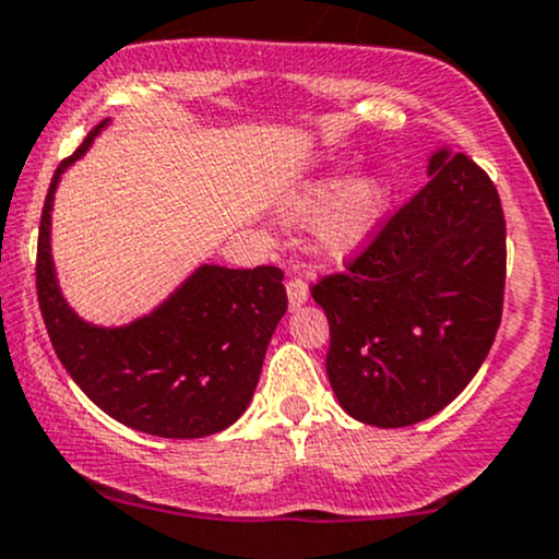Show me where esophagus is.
<instances>
[{"label": "esophagus", "instance_id": "obj_1", "mask_svg": "<svg viewBox=\"0 0 559 559\" xmlns=\"http://www.w3.org/2000/svg\"><path fill=\"white\" fill-rule=\"evenodd\" d=\"M286 294H288V307H292V310H299V307L307 301V297H310V288H307L305 278H288Z\"/></svg>", "mask_w": 559, "mask_h": 559}]
</instances>
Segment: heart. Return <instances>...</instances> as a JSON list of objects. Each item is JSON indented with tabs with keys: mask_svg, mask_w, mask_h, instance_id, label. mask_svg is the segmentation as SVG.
<instances>
[{
	"mask_svg": "<svg viewBox=\"0 0 559 559\" xmlns=\"http://www.w3.org/2000/svg\"><path fill=\"white\" fill-rule=\"evenodd\" d=\"M394 183L386 173L368 170L355 178L329 176L305 186L288 204L297 221H318L316 239L320 252L344 260L378 234L391 207Z\"/></svg>",
	"mask_w": 559,
	"mask_h": 559,
	"instance_id": "1",
	"label": "heart"
}]
</instances>
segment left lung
Wrapping results in <instances>:
<instances>
[{"label":"left lung","mask_w":559,"mask_h":559,"mask_svg":"<svg viewBox=\"0 0 559 559\" xmlns=\"http://www.w3.org/2000/svg\"><path fill=\"white\" fill-rule=\"evenodd\" d=\"M428 181L373 241L323 275L312 299L331 329L325 370L346 413L402 428L444 409L489 355L504 301V213L463 152L439 150Z\"/></svg>","instance_id":"1"}]
</instances>
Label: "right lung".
I'll use <instances>...</instances> for the list:
<instances>
[{"instance_id": "add662e5", "label": "right lung", "mask_w": 559, "mask_h": 559, "mask_svg": "<svg viewBox=\"0 0 559 559\" xmlns=\"http://www.w3.org/2000/svg\"><path fill=\"white\" fill-rule=\"evenodd\" d=\"M107 120L62 159L38 226L36 294L44 325L83 394L110 418L163 439H202L239 420L260 381L288 299L281 267L202 265L152 316L102 329L68 307L55 278L49 226L60 176L86 155Z\"/></svg>"}]
</instances>
